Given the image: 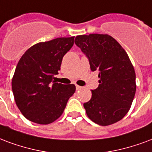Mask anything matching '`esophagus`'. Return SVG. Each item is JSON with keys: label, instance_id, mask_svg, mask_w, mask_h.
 I'll list each match as a JSON object with an SVG mask.
<instances>
[{"label": "esophagus", "instance_id": "34e87169", "mask_svg": "<svg viewBox=\"0 0 152 152\" xmlns=\"http://www.w3.org/2000/svg\"><path fill=\"white\" fill-rule=\"evenodd\" d=\"M76 89H77V90H80V89L82 88V87L79 86V85H76Z\"/></svg>", "mask_w": 152, "mask_h": 152}]
</instances>
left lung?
<instances>
[{
    "label": "left lung",
    "instance_id": "1",
    "mask_svg": "<svg viewBox=\"0 0 152 152\" xmlns=\"http://www.w3.org/2000/svg\"><path fill=\"white\" fill-rule=\"evenodd\" d=\"M75 44L88 58L91 71H99V86L84 104L87 115L101 126L120 121L130 109L136 90L135 69L127 53L107 34L80 35Z\"/></svg>",
    "mask_w": 152,
    "mask_h": 152
}]
</instances>
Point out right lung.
<instances>
[{"label": "right lung", "mask_w": 152, "mask_h": 152, "mask_svg": "<svg viewBox=\"0 0 152 152\" xmlns=\"http://www.w3.org/2000/svg\"><path fill=\"white\" fill-rule=\"evenodd\" d=\"M74 37L56 38L29 48L17 64L12 80L17 106L32 122L48 124L61 116L68 99L74 94V84L53 81L61 69L64 56L71 49Z\"/></svg>", "instance_id": "add662e5"}]
</instances>
